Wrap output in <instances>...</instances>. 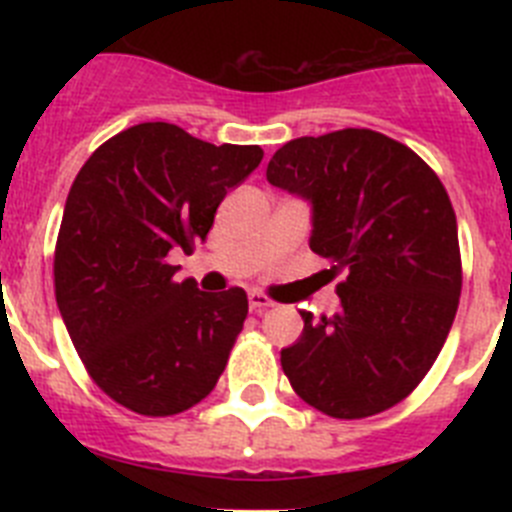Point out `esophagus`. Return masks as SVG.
<instances>
[{"label":"esophagus","instance_id":"34e87169","mask_svg":"<svg viewBox=\"0 0 512 512\" xmlns=\"http://www.w3.org/2000/svg\"><path fill=\"white\" fill-rule=\"evenodd\" d=\"M248 305H251L253 312H264L269 310V307H274V302L266 295H261V292H251V295H248Z\"/></svg>","mask_w":512,"mask_h":512}]
</instances>
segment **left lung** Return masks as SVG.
I'll use <instances>...</instances> for the list:
<instances>
[{"label": "left lung", "instance_id": "1", "mask_svg": "<svg viewBox=\"0 0 512 512\" xmlns=\"http://www.w3.org/2000/svg\"><path fill=\"white\" fill-rule=\"evenodd\" d=\"M266 179L310 202V248L346 269L341 310L282 348L292 390L330 418H369L410 395L441 354L461 295L459 230L441 179L366 128L289 140Z\"/></svg>", "mask_w": 512, "mask_h": 512}]
</instances>
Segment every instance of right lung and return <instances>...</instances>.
<instances>
[{
    "mask_svg": "<svg viewBox=\"0 0 512 512\" xmlns=\"http://www.w3.org/2000/svg\"><path fill=\"white\" fill-rule=\"evenodd\" d=\"M259 146H212L171 122H140L97 148L71 184L58 230L56 302L104 395L151 418L205 400L248 315L241 287L176 282L169 253L205 241Z\"/></svg>",
    "mask_w": 512,
    "mask_h": 512,
    "instance_id": "1",
    "label": "right lung"
}]
</instances>
